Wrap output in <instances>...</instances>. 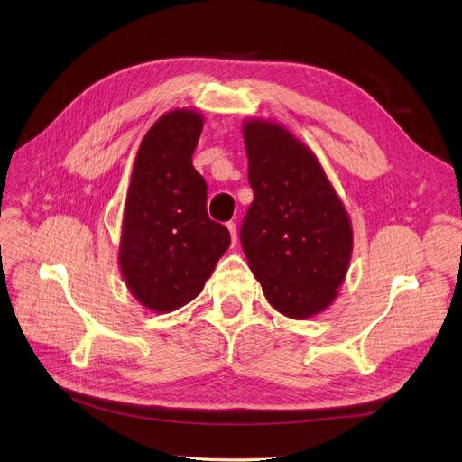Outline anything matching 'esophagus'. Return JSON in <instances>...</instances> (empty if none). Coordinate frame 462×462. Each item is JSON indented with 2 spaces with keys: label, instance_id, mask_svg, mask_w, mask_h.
<instances>
[{
  "label": "esophagus",
  "instance_id": "1",
  "mask_svg": "<svg viewBox=\"0 0 462 462\" xmlns=\"http://www.w3.org/2000/svg\"><path fill=\"white\" fill-rule=\"evenodd\" d=\"M226 228H228V232H230V237H232V244H236V240H237V230H236V225H234V222H228V225H226Z\"/></svg>",
  "mask_w": 462,
  "mask_h": 462
}]
</instances>
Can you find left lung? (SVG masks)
Returning a JSON list of instances; mask_svg holds the SVG:
<instances>
[{
  "mask_svg": "<svg viewBox=\"0 0 462 462\" xmlns=\"http://www.w3.org/2000/svg\"><path fill=\"white\" fill-rule=\"evenodd\" d=\"M254 199L242 226L249 268L272 309L291 319L323 312L350 266L352 222L316 153L282 124L244 122Z\"/></svg>",
  "mask_w": 462,
  "mask_h": 462,
  "instance_id": "1",
  "label": "left lung"
}]
</instances>
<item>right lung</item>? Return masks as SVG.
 <instances>
[{"label":"right lung","instance_id":"right-lung-1","mask_svg":"<svg viewBox=\"0 0 462 462\" xmlns=\"http://www.w3.org/2000/svg\"><path fill=\"white\" fill-rule=\"evenodd\" d=\"M201 129L194 108L163 114L144 134L127 188L117 264L131 295L158 314L194 300L230 245L192 165Z\"/></svg>","mask_w":462,"mask_h":462}]
</instances>
